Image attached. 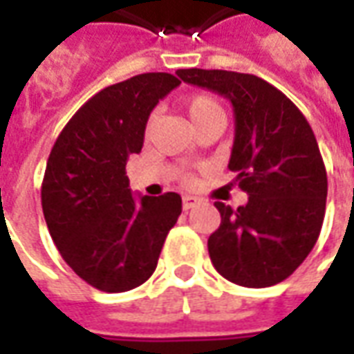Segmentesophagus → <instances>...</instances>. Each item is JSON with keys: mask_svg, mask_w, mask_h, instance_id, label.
I'll use <instances>...</instances> for the list:
<instances>
[{"mask_svg": "<svg viewBox=\"0 0 354 354\" xmlns=\"http://www.w3.org/2000/svg\"><path fill=\"white\" fill-rule=\"evenodd\" d=\"M201 201L197 199V197H193V195H185L184 199H182V207H184V210H189V208L197 207Z\"/></svg>", "mask_w": 354, "mask_h": 354, "instance_id": "1", "label": "esophagus"}]
</instances>
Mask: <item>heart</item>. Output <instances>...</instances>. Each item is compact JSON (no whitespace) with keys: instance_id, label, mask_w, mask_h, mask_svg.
<instances>
[{"instance_id":"b5f03b06","label":"heart","mask_w":354,"mask_h":354,"mask_svg":"<svg viewBox=\"0 0 354 354\" xmlns=\"http://www.w3.org/2000/svg\"><path fill=\"white\" fill-rule=\"evenodd\" d=\"M182 108H184L187 119L192 121L193 129L199 127L201 123L208 121V119L223 117L220 104L212 96H208V94H192V96H185L184 100H182Z\"/></svg>"}]
</instances>
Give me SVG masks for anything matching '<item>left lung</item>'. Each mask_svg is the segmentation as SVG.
Instances as JSON below:
<instances>
[{"mask_svg": "<svg viewBox=\"0 0 354 354\" xmlns=\"http://www.w3.org/2000/svg\"><path fill=\"white\" fill-rule=\"evenodd\" d=\"M189 85L227 98L235 115L230 170L245 207L214 203L222 223L208 237L216 271L246 288L288 279L319 239L328 178L319 144L294 102L250 73L178 70Z\"/></svg>", "mask_w": 354, "mask_h": 354, "instance_id": "1", "label": "left lung"}]
</instances>
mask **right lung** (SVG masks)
Segmentation results:
<instances>
[{"label": "right lung", "instance_id": "1", "mask_svg": "<svg viewBox=\"0 0 354 354\" xmlns=\"http://www.w3.org/2000/svg\"><path fill=\"white\" fill-rule=\"evenodd\" d=\"M180 80L140 73L102 88L68 121L41 185L45 222L73 273L102 292H127L153 274L182 197L131 193L124 172L144 146L147 119Z\"/></svg>", "mask_w": 354, "mask_h": 354}]
</instances>
